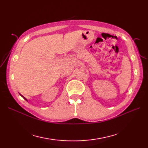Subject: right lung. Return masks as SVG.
I'll use <instances>...</instances> for the list:
<instances>
[{
  "mask_svg": "<svg viewBox=\"0 0 148 148\" xmlns=\"http://www.w3.org/2000/svg\"><path fill=\"white\" fill-rule=\"evenodd\" d=\"M20 96H21V97H23V99H25L26 101H27V99H26V98H25V97L23 96H22L21 95H20Z\"/></svg>",
  "mask_w": 148,
  "mask_h": 148,
  "instance_id": "1",
  "label": "right lung"
}]
</instances>
